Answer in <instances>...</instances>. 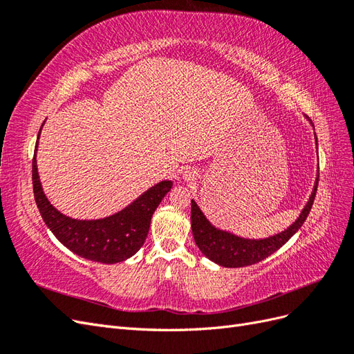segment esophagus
I'll return each instance as SVG.
<instances>
[{
	"label": "esophagus",
	"mask_w": 354,
	"mask_h": 354,
	"mask_svg": "<svg viewBox=\"0 0 354 354\" xmlns=\"http://www.w3.org/2000/svg\"><path fill=\"white\" fill-rule=\"evenodd\" d=\"M185 178H186V181H192V180H195L196 178V171H186L185 173Z\"/></svg>",
	"instance_id": "34e87169"
}]
</instances>
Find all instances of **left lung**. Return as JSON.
Instances as JSON below:
<instances>
[{"instance_id":"left-lung-1","label":"left lung","mask_w":354,"mask_h":354,"mask_svg":"<svg viewBox=\"0 0 354 354\" xmlns=\"http://www.w3.org/2000/svg\"><path fill=\"white\" fill-rule=\"evenodd\" d=\"M310 124H312V121H310ZM317 181L319 177H316L312 195H310L303 211L299 212L298 218L291 224V226L281 233L264 239H246L236 236V234H233L230 232L217 229L208 221L205 214H203L198 207V203L192 199V233H194L198 248L207 259L223 267H245L267 259V257L276 252L281 246H283L289 239H291L298 232V229H301L310 209H312L317 190Z\"/></svg>"}]
</instances>
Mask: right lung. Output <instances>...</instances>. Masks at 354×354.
Here are the masks:
<instances>
[{"label":"right lung","mask_w":354,"mask_h":354,"mask_svg":"<svg viewBox=\"0 0 354 354\" xmlns=\"http://www.w3.org/2000/svg\"><path fill=\"white\" fill-rule=\"evenodd\" d=\"M39 133L34 160H32V183H34L37 207L47 227L60 243L85 260L115 264L130 259L143 246L153 212L173 187V181H159L158 185L147 189L143 195L133 201L130 205L109 217L99 220H77L68 217L51 205L42 190L37 167Z\"/></svg>","instance_id":"add662e5"}]
</instances>
